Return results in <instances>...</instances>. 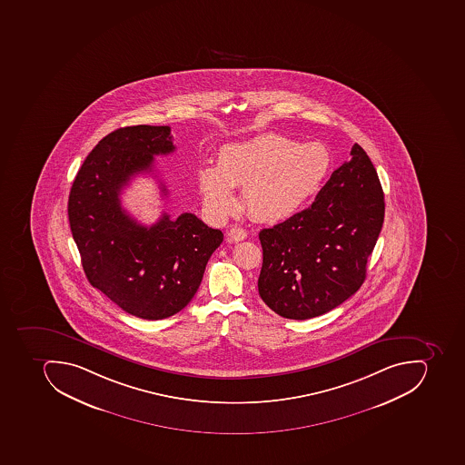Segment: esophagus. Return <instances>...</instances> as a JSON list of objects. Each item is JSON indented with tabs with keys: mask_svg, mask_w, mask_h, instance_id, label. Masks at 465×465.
<instances>
[{
	"mask_svg": "<svg viewBox=\"0 0 465 465\" xmlns=\"http://www.w3.org/2000/svg\"><path fill=\"white\" fill-rule=\"evenodd\" d=\"M227 236H229V239H231V241L241 242L248 238V233H246V231H244V229H242V227L233 226L231 227V229H229V232H227Z\"/></svg>",
	"mask_w": 465,
	"mask_h": 465,
	"instance_id": "34e87169",
	"label": "esophagus"
}]
</instances>
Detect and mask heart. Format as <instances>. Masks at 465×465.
I'll list each match as a JSON object with an SVG mask.
<instances>
[{"label":"heart","mask_w":465,"mask_h":465,"mask_svg":"<svg viewBox=\"0 0 465 465\" xmlns=\"http://www.w3.org/2000/svg\"><path fill=\"white\" fill-rule=\"evenodd\" d=\"M331 164L322 143L263 134L224 145L217 165L199 168L197 183L203 204L217 219L233 212L238 204L234 187H244L249 213L259 221L278 222L298 213L322 192Z\"/></svg>","instance_id":"obj_1"}]
</instances>
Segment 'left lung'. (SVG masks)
Wrapping results in <instances>:
<instances>
[{
	"label": "left lung",
	"instance_id": "8db88e82",
	"mask_svg": "<svg viewBox=\"0 0 465 465\" xmlns=\"http://www.w3.org/2000/svg\"><path fill=\"white\" fill-rule=\"evenodd\" d=\"M314 203L282 223L262 229L259 295L276 314L308 320L339 307L366 280L384 219L376 168L354 143Z\"/></svg>",
	"mask_w": 465,
	"mask_h": 465
}]
</instances>
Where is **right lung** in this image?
Here are the masks:
<instances>
[{
    "label": "right lung",
    "mask_w": 465,
    "mask_h": 465,
    "mask_svg": "<svg viewBox=\"0 0 465 465\" xmlns=\"http://www.w3.org/2000/svg\"><path fill=\"white\" fill-rule=\"evenodd\" d=\"M175 150L170 126L119 128L99 141L70 189V231L92 287L143 320L172 317L199 290L223 233L193 213L163 214L147 227L121 206L131 177L151 173L154 155ZM163 196L167 187L161 183Z\"/></svg>",
    "instance_id": "obj_1"
}]
</instances>
